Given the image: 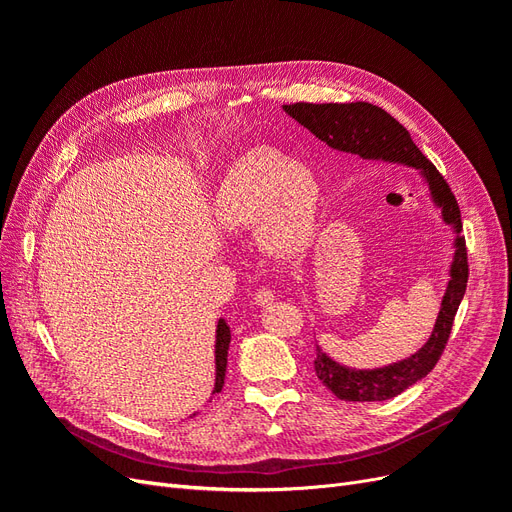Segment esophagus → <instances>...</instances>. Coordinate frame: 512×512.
I'll list each match as a JSON object with an SVG mask.
<instances>
[{
    "label": "esophagus",
    "instance_id": "34e87169",
    "mask_svg": "<svg viewBox=\"0 0 512 512\" xmlns=\"http://www.w3.org/2000/svg\"><path fill=\"white\" fill-rule=\"evenodd\" d=\"M273 299H275V292H273L271 288H260V290L254 294V301H256V305H260V307L271 305Z\"/></svg>",
    "mask_w": 512,
    "mask_h": 512
}]
</instances>
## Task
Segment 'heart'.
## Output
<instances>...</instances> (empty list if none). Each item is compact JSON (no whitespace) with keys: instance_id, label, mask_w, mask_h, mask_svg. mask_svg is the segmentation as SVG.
I'll use <instances>...</instances> for the list:
<instances>
[{"instance_id":"heart-1","label":"heart","mask_w":512,"mask_h":512,"mask_svg":"<svg viewBox=\"0 0 512 512\" xmlns=\"http://www.w3.org/2000/svg\"><path fill=\"white\" fill-rule=\"evenodd\" d=\"M318 181L273 149H254L228 170L215 215L226 230L256 226L260 245L275 256L303 250L318 211Z\"/></svg>"}]
</instances>
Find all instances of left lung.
Listing matches in <instances>:
<instances>
[{
    "label": "left lung",
    "instance_id": "1",
    "mask_svg": "<svg viewBox=\"0 0 512 512\" xmlns=\"http://www.w3.org/2000/svg\"><path fill=\"white\" fill-rule=\"evenodd\" d=\"M284 111L297 119L301 126L316 134L320 141L329 147L352 153L365 160H386L401 162L421 170L425 175L431 196L442 207L446 224H453L459 232L461 228V211L451 185L438 173L423 151L418 149L408 130L391 117L384 108L369 102H346V104H312L297 102L284 104ZM455 260L451 265V280L442 299L440 314L436 327L429 337V342L412 354L410 359L399 361L389 367L380 369H350L329 359L320 348L316 350L314 369L318 380L327 389L344 401H384L399 393H404L408 386L425 378L436 367L440 356L448 344V337L453 331L455 314L459 303L466 294L468 286V250L466 241L461 237L455 239Z\"/></svg>",
    "mask_w": 512,
    "mask_h": 512
}]
</instances>
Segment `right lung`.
I'll return each mask as SVG.
<instances>
[{
    "label": "right lung",
    "mask_w": 512,
    "mask_h": 512,
    "mask_svg": "<svg viewBox=\"0 0 512 512\" xmlns=\"http://www.w3.org/2000/svg\"><path fill=\"white\" fill-rule=\"evenodd\" d=\"M215 391L220 393L224 386L226 376V363H228V344H230V329L224 320L218 322V331H215Z\"/></svg>",
    "instance_id": "1"
}]
</instances>
